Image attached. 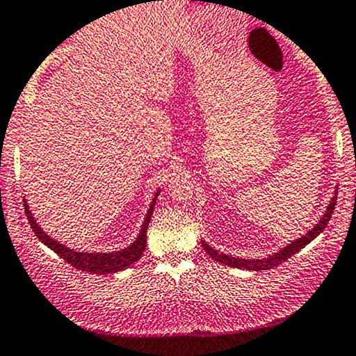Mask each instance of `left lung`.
I'll use <instances>...</instances> for the list:
<instances>
[{
  "label": "left lung",
  "mask_w": 356,
  "mask_h": 356,
  "mask_svg": "<svg viewBox=\"0 0 356 356\" xmlns=\"http://www.w3.org/2000/svg\"><path fill=\"white\" fill-rule=\"evenodd\" d=\"M336 195H338V192H334V195H332L331 202H330V204H327L326 210H324L323 217H321L319 222H317L314 227L311 229V231H307L304 236H300V238L293 239L292 243L286 244L285 248H280V250H278L277 253H273V254L263 256V258H253V259L234 258V256H231V254L219 253V251L213 250L212 246H209V244L205 243L204 239H202V248H204V250L207 251L209 256H212V259H216V261L222 263V265H225V266H232V268H243V270H250V271L271 270V268H275V266L282 265V263L286 261V259H289L290 256L299 253L302 248L307 246V244L311 243L312 239H316L317 236H319L321 232L324 231V227H326L327 222H330V219H331V216H332V210H334Z\"/></svg>",
  "instance_id": "obj_1"
}]
</instances>
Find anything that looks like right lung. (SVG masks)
<instances>
[{"instance_id":"1","label":"right lung","mask_w":356,"mask_h":356,"mask_svg":"<svg viewBox=\"0 0 356 356\" xmlns=\"http://www.w3.org/2000/svg\"><path fill=\"white\" fill-rule=\"evenodd\" d=\"M158 195H159V190L154 193V197H152V202L151 205H149L146 217H144V222L140 225V231L139 234H137V238L134 239L127 248H124V250L106 251V253H88V251H76V250H71V248L64 246L63 243H59L57 239L51 238V236L40 227L39 222L35 220V217H33L32 210L29 207L26 198L24 200V205H25L26 217H29L30 227H32V231L35 232V236L39 238L40 243H44L47 248H51L56 254H59L64 261L70 263V265L74 266L76 270L106 275V273H117V271L129 268V266H132L134 263L143 256L144 251H146L147 225H149V220H151L152 210H154Z\"/></svg>"}]
</instances>
